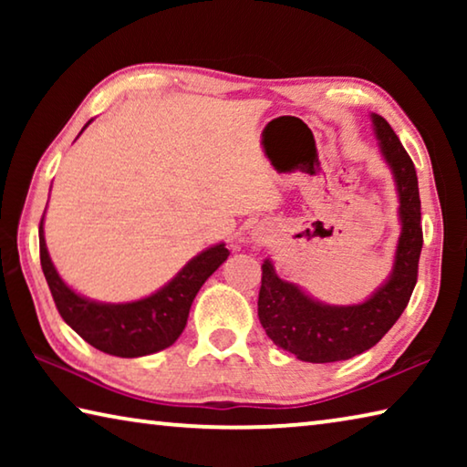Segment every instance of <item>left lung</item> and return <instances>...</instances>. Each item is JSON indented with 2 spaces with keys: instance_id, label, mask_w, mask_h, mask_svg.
<instances>
[{
  "instance_id": "obj_1",
  "label": "left lung",
  "mask_w": 467,
  "mask_h": 467,
  "mask_svg": "<svg viewBox=\"0 0 467 467\" xmlns=\"http://www.w3.org/2000/svg\"><path fill=\"white\" fill-rule=\"evenodd\" d=\"M370 119L400 197L401 233L389 280L365 303L336 306L323 305L296 284L282 280L270 259L262 265L259 321L275 346L305 362L348 360L373 348L404 313L418 280L422 224L414 162L381 115L373 113Z\"/></svg>"
}]
</instances>
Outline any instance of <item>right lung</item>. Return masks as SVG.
<instances>
[{
	"mask_svg": "<svg viewBox=\"0 0 467 467\" xmlns=\"http://www.w3.org/2000/svg\"><path fill=\"white\" fill-rule=\"evenodd\" d=\"M90 121L84 125L82 131L88 128ZM43 220L45 218H41V226H38L41 265L55 306L63 321L78 336L110 357L138 358L175 344L187 326L189 309L202 284L231 255L224 243H218L195 255L175 278L154 295L133 300V303H97V300L80 296L59 278L47 251Z\"/></svg>",
	"mask_w": 467,
	"mask_h": 467,
	"instance_id": "obj_1",
	"label": "right lung"
}]
</instances>
